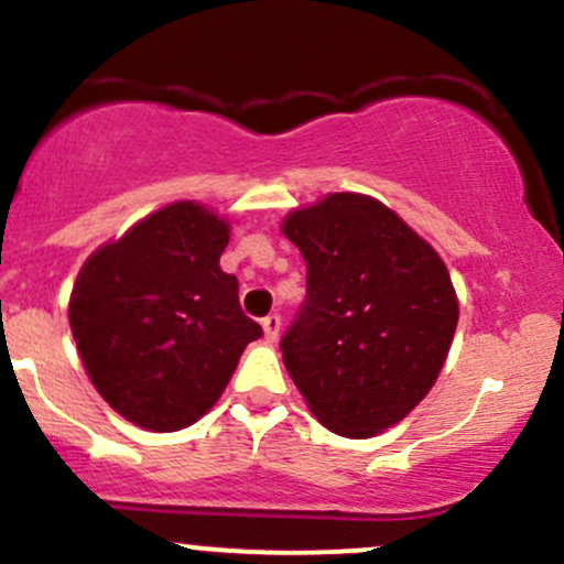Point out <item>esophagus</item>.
Here are the masks:
<instances>
[{
	"instance_id": "esophagus-1",
	"label": "esophagus",
	"mask_w": 564,
	"mask_h": 564,
	"mask_svg": "<svg viewBox=\"0 0 564 564\" xmlns=\"http://www.w3.org/2000/svg\"><path fill=\"white\" fill-rule=\"evenodd\" d=\"M262 332H264V339L268 341H275L278 334H281V315H268V318H262Z\"/></svg>"
}]
</instances>
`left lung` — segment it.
<instances>
[{"instance_id":"1","label":"left lung","mask_w":564,"mask_h":564,"mask_svg":"<svg viewBox=\"0 0 564 564\" xmlns=\"http://www.w3.org/2000/svg\"><path fill=\"white\" fill-rule=\"evenodd\" d=\"M307 296L283 334V366L313 416L364 440L403 422L432 390L456 334L451 273L390 206L328 193L289 212Z\"/></svg>"}]
</instances>
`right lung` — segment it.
<instances>
[{
    "label": "right lung",
    "mask_w": 564,
    "mask_h": 564,
    "mask_svg": "<svg viewBox=\"0 0 564 564\" xmlns=\"http://www.w3.org/2000/svg\"><path fill=\"white\" fill-rule=\"evenodd\" d=\"M228 241V219L174 200L82 264L70 334L95 390L127 422L151 432L198 422L262 336L236 275L219 268Z\"/></svg>",
    "instance_id": "right-lung-1"
}]
</instances>
